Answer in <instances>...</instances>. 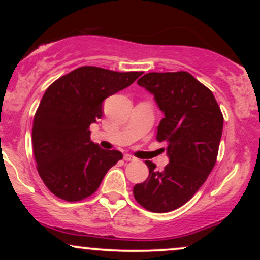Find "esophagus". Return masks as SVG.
<instances>
[{
	"mask_svg": "<svg viewBox=\"0 0 260 260\" xmlns=\"http://www.w3.org/2000/svg\"><path fill=\"white\" fill-rule=\"evenodd\" d=\"M123 159L126 161H134V160H136V157L132 156V155H129V154H126L123 156Z\"/></svg>",
	"mask_w": 260,
	"mask_h": 260,
	"instance_id": "34e87169",
	"label": "esophagus"
}]
</instances>
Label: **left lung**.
Segmentation results:
<instances>
[{"instance_id": "obj_1", "label": "left lung", "mask_w": 260, "mask_h": 260, "mask_svg": "<svg viewBox=\"0 0 260 260\" xmlns=\"http://www.w3.org/2000/svg\"><path fill=\"white\" fill-rule=\"evenodd\" d=\"M137 83L164 112L156 139L168 144L170 162L157 171L145 161L149 176L133 194L147 210L168 213L186 204L215 166L223 117L213 92L188 72L147 73Z\"/></svg>"}]
</instances>
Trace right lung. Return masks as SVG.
Instances as JSON below:
<instances>
[{
  "instance_id": "1",
  "label": "right lung",
  "mask_w": 260,
  "mask_h": 260,
  "mask_svg": "<svg viewBox=\"0 0 260 260\" xmlns=\"http://www.w3.org/2000/svg\"><path fill=\"white\" fill-rule=\"evenodd\" d=\"M139 76L84 66L46 89L32 122V150L41 180L56 197L78 202L91 196L123 157L94 144L89 126L103 116V101Z\"/></svg>"
}]
</instances>
